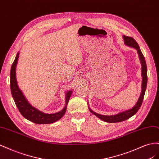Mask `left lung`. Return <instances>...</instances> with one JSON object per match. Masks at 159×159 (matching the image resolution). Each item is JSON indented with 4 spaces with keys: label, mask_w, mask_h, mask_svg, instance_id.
<instances>
[{
    "label": "left lung",
    "mask_w": 159,
    "mask_h": 159,
    "mask_svg": "<svg viewBox=\"0 0 159 159\" xmlns=\"http://www.w3.org/2000/svg\"><path fill=\"white\" fill-rule=\"evenodd\" d=\"M123 38L124 39V43L127 46H129L133 48H134L137 50L139 60H140L141 64V75H142V88H141V93L140 96H139V99L135 103V105L130 109L124 111L121 113H119L116 115H103L98 114L93 111V110H91L89 106V109L91 113L95 115L96 117H98L100 119L103 120V121L107 122V123H118V122H121L123 121H125V120L131 117L132 116L135 114L141 107V104L143 102V100L144 98V95H145V93L147 88V65H146V61L145 60V57L143 55L142 52L140 50V48L139 46L137 43V42L134 40L133 38L129 37L123 35Z\"/></svg>",
    "instance_id": "1"
}]
</instances>
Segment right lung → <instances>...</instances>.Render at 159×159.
<instances>
[{
	"label": "right lung",
	"instance_id": "1",
	"mask_svg": "<svg viewBox=\"0 0 159 159\" xmlns=\"http://www.w3.org/2000/svg\"><path fill=\"white\" fill-rule=\"evenodd\" d=\"M19 57V52L17 53L16 56L11 66V90L12 98L14 102L16 103L19 111L22 114V116L29 121L36 124H49L55 123L58 121L64 116L67 109L72 90L67 91L66 93V104L64 108L60 111L55 113H45L38 109L34 107L31 105L28 100L22 93V91L19 88L16 76V68L18 63Z\"/></svg>",
	"mask_w": 159,
	"mask_h": 159
}]
</instances>
